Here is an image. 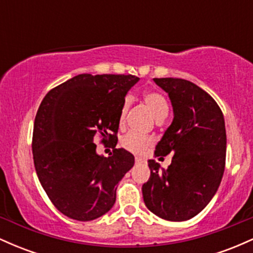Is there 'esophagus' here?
<instances>
[{"instance_id":"esophagus-1","label":"esophagus","mask_w":253,"mask_h":253,"mask_svg":"<svg viewBox=\"0 0 253 253\" xmlns=\"http://www.w3.org/2000/svg\"><path fill=\"white\" fill-rule=\"evenodd\" d=\"M143 162H144L143 158H140V157H135V163L136 164H140V163H143Z\"/></svg>"}]
</instances>
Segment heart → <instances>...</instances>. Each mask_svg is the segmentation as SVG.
<instances>
[{
  "label": "heart",
  "instance_id": "b5f03b06",
  "mask_svg": "<svg viewBox=\"0 0 253 253\" xmlns=\"http://www.w3.org/2000/svg\"><path fill=\"white\" fill-rule=\"evenodd\" d=\"M143 100L157 121L167 118L168 112H169V106H168L167 100H165V97L161 94V92L146 91L143 95ZM129 106L130 98L127 97L126 100L124 101L123 107H121L120 118H119V123H120V125H123L125 123V119H126ZM152 144L153 139L151 138V136L140 135L133 132L125 134L120 140L121 146H123L126 151H128V152L134 153V155H143L145 151L149 149Z\"/></svg>",
  "mask_w": 253,
  "mask_h": 253
}]
</instances>
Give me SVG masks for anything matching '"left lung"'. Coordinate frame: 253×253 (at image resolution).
<instances>
[{
  "label": "left lung",
  "instance_id": "1",
  "mask_svg": "<svg viewBox=\"0 0 253 253\" xmlns=\"http://www.w3.org/2000/svg\"><path fill=\"white\" fill-rule=\"evenodd\" d=\"M169 94L173 120L156 146L155 155L173 153L168 169L149 161L151 176L143 184L149 211L169 221H185L215 195L226 162L223 114L213 97L182 78H153Z\"/></svg>",
  "mask_w": 253,
  "mask_h": 253
}]
</instances>
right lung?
Instances as JSON below:
<instances>
[{
  "instance_id": "right-lung-1",
  "label": "right lung",
  "mask_w": 253,
  "mask_h": 253,
  "mask_svg": "<svg viewBox=\"0 0 253 253\" xmlns=\"http://www.w3.org/2000/svg\"><path fill=\"white\" fill-rule=\"evenodd\" d=\"M132 75L75 76L46 94L33 129L34 167L48 199L78 221L102 216L114 206L118 183L134 156L118 143L119 118ZM113 144L108 159L96 153V136Z\"/></svg>"
}]
</instances>
